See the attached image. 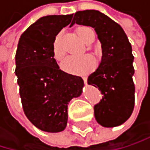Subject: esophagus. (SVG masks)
<instances>
[{
    "label": "esophagus",
    "mask_w": 150,
    "mask_h": 150,
    "mask_svg": "<svg viewBox=\"0 0 150 150\" xmlns=\"http://www.w3.org/2000/svg\"><path fill=\"white\" fill-rule=\"evenodd\" d=\"M83 82L86 83H87V77H86V76H83Z\"/></svg>",
    "instance_id": "esophagus-1"
}]
</instances>
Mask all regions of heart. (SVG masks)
<instances>
[{"label":"heart","instance_id":"obj_1","mask_svg":"<svg viewBox=\"0 0 150 150\" xmlns=\"http://www.w3.org/2000/svg\"><path fill=\"white\" fill-rule=\"evenodd\" d=\"M61 33H58L54 38L52 51L54 58L60 61L64 58L66 53L61 45ZM78 35L83 42H88V40L94 37L93 31L88 27H83L78 30ZM96 66V60L92 55L83 56H70L63 61L61 67L62 69L74 74H83L93 70Z\"/></svg>","mask_w":150,"mask_h":150}]
</instances>
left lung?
Here are the masks:
<instances>
[{
	"instance_id": "1",
	"label": "left lung",
	"mask_w": 150,
	"mask_h": 150,
	"mask_svg": "<svg viewBox=\"0 0 150 150\" xmlns=\"http://www.w3.org/2000/svg\"><path fill=\"white\" fill-rule=\"evenodd\" d=\"M74 23L93 28L102 45L101 63L87 80L103 94L93 108L95 120L106 128L122 125L133 112L135 101L134 57L128 37L118 23L99 11H76L70 27Z\"/></svg>"
}]
</instances>
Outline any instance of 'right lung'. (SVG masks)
<instances>
[{
  "label": "right lung",
  "mask_w": 150,
  "mask_h": 150,
  "mask_svg": "<svg viewBox=\"0 0 150 150\" xmlns=\"http://www.w3.org/2000/svg\"><path fill=\"white\" fill-rule=\"evenodd\" d=\"M73 14L38 19L21 36L15 74L25 115L38 129L60 132L67 124V104L81 95L82 77L59 69L53 56L56 36L70 24Z\"/></svg>",
  "instance_id": "add662e5"
}]
</instances>
